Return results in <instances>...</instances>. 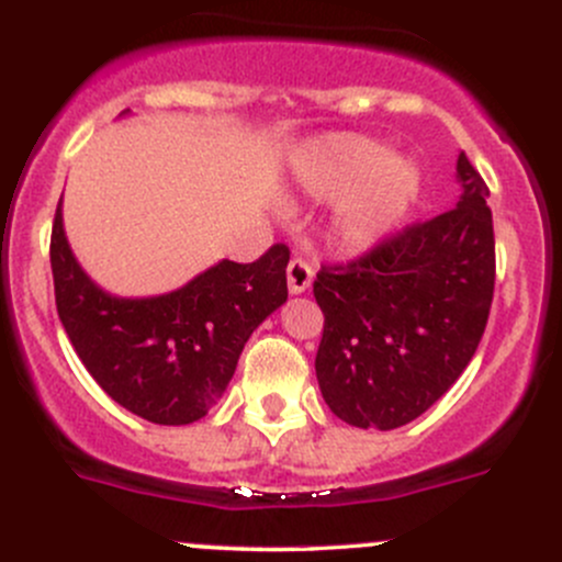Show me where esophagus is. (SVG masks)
Segmentation results:
<instances>
[{"label":"esophagus","instance_id":"esophagus-1","mask_svg":"<svg viewBox=\"0 0 562 562\" xmlns=\"http://www.w3.org/2000/svg\"><path fill=\"white\" fill-rule=\"evenodd\" d=\"M312 280H315V269H312L310 263L301 261V258H293V261L288 263V291H291L293 296L310 291Z\"/></svg>","mask_w":562,"mask_h":562}]
</instances>
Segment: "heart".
<instances>
[{"label":"heart","instance_id":"obj_1","mask_svg":"<svg viewBox=\"0 0 562 562\" xmlns=\"http://www.w3.org/2000/svg\"><path fill=\"white\" fill-rule=\"evenodd\" d=\"M423 188L420 167L390 156L374 139L339 134L312 150L306 191L336 204L334 234L347 250H369L412 210Z\"/></svg>","mask_w":562,"mask_h":562}]
</instances>
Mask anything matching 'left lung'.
Listing matches in <instances>:
<instances>
[{
	"instance_id": "8db88e82",
	"label": "left lung",
	"mask_w": 562,
	"mask_h": 562,
	"mask_svg": "<svg viewBox=\"0 0 562 562\" xmlns=\"http://www.w3.org/2000/svg\"><path fill=\"white\" fill-rule=\"evenodd\" d=\"M460 199L347 266H323L315 371L339 420L393 430L454 385L487 326L495 285L487 186L458 156Z\"/></svg>"
}]
</instances>
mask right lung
<instances>
[{
    "label": "right lung",
    "instance_id": "add662e5",
    "mask_svg": "<svg viewBox=\"0 0 562 562\" xmlns=\"http://www.w3.org/2000/svg\"><path fill=\"white\" fill-rule=\"evenodd\" d=\"M291 250L258 261H217L177 291L126 299L99 288L64 234L50 236L56 310L88 374L115 404L156 425L196 423L232 382L236 360L266 317L288 301Z\"/></svg>",
    "mask_w": 562,
    "mask_h": 562
}]
</instances>
